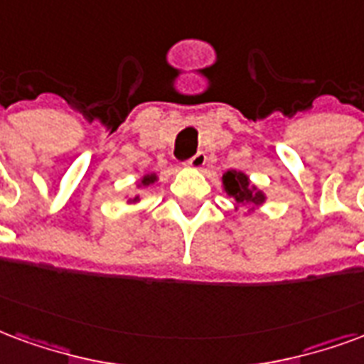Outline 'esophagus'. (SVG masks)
<instances>
[{
    "label": "esophagus",
    "mask_w": 364,
    "mask_h": 364,
    "mask_svg": "<svg viewBox=\"0 0 364 364\" xmlns=\"http://www.w3.org/2000/svg\"><path fill=\"white\" fill-rule=\"evenodd\" d=\"M204 164H206V154H204V152H196V154L185 161L183 166H185V168H189V169H200Z\"/></svg>",
    "instance_id": "34e87169"
}]
</instances>
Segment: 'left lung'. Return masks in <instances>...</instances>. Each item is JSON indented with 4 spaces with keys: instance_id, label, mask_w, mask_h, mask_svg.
Instances as JSON below:
<instances>
[{
    "instance_id": "8db88e82",
    "label": "left lung",
    "mask_w": 364,
    "mask_h": 364,
    "mask_svg": "<svg viewBox=\"0 0 364 364\" xmlns=\"http://www.w3.org/2000/svg\"><path fill=\"white\" fill-rule=\"evenodd\" d=\"M222 191L233 200L235 212L241 206H249V214H252L268 198L264 191L258 189L257 185L250 181L249 175L237 169H228L222 175Z\"/></svg>"
}]
</instances>
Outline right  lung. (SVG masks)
<instances>
[{
  "instance_id": "add662e5",
  "label": "right lung",
  "mask_w": 364,
  "mask_h": 364,
  "mask_svg": "<svg viewBox=\"0 0 364 364\" xmlns=\"http://www.w3.org/2000/svg\"><path fill=\"white\" fill-rule=\"evenodd\" d=\"M158 179H160V177H158V173H156V171H150V173L142 175L141 179L134 183V187H136V189H148V187H152V185H154ZM125 198H127V204H131V206H136V204H141V200H142L141 195H134V196L127 195Z\"/></svg>"
}]
</instances>
